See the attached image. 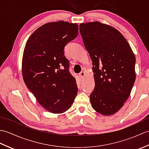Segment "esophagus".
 Wrapping results in <instances>:
<instances>
[{"instance_id":"obj_1","label":"esophagus","mask_w":149,"mask_h":149,"mask_svg":"<svg viewBox=\"0 0 149 149\" xmlns=\"http://www.w3.org/2000/svg\"><path fill=\"white\" fill-rule=\"evenodd\" d=\"M79 76H80L81 79H83L85 76V72L84 71H82L79 74Z\"/></svg>"}]
</instances>
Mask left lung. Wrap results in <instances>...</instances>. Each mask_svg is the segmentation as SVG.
<instances>
[{
  "label": "left lung",
  "mask_w": 149,
  "mask_h": 149,
  "mask_svg": "<svg viewBox=\"0 0 149 149\" xmlns=\"http://www.w3.org/2000/svg\"><path fill=\"white\" fill-rule=\"evenodd\" d=\"M79 31L93 63L91 106L101 115H113L130 95L136 79L135 56L122 34L109 25L83 23Z\"/></svg>",
  "instance_id": "8db88e82"
}]
</instances>
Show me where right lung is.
I'll return each mask as SVG.
<instances>
[{"label": "right lung", "instance_id": "right-lung-1", "mask_svg": "<svg viewBox=\"0 0 149 149\" xmlns=\"http://www.w3.org/2000/svg\"><path fill=\"white\" fill-rule=\"evenodd\" d=\"M78 32L77 24L49 22L31 34L24 48V83L40 105L52 113L66 111L77 94L76 80L69 72L64 48Z\"/></svg>", "mask_w": 149, "mask_h": 149}]
</instances>
